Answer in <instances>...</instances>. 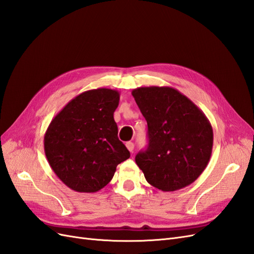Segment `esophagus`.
I'll return each mask as SVG.
<instances>
[{"instance_id": "esophagus-1", "label": "esophagus", "mask_w": 254, "mask_h": 254, "mask_svg": "<svg viewBox=\"0 0 254 254\" xmlns=\"http://www.w3.org/2000/svg\"><path fill=\"white\" fill-rule=\"evenodd\" d=\"M126 147H127V149H128L130 152H132V151H133V148H134V144H133L132 142H127V143H126Z\"/></svg>"}]
</instances>
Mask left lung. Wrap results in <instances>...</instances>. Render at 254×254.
<instances>
[{
    "mask_svg": "<svg viewBox=\"0 0 254 254\" xmlns=\"http://www.w3.org/2000/svg\"><path fill=\"white\" fill-rule=\"evenodd\" d=\"M132 96L148 126V147L135 156L145 179L163 191L190 186L210 161L211 123L174 88L141 87L132 90Z\"/></svg>",
    "mask_w": 254,
    "mask_h": 254,
    "instance_id": "obj_1",
    "label": "left lung"
}]
</instances>
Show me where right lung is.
<instances>
[{
	"label": "right lung",
	"mask_w": 254,
	"mask_h": 254,
	"mask_svg": "<svg viewBox=\"0 0 254 254\" xmlns=\"http://www.w3.org/2000/svg\"><path fill=\"white\" fill-rule=\"evenodd\" d=\"M117 90L99 88L68 102L44 134V151L52 170L66 187L95 193L113 178L117 166L130 157L118 137L113 113Z\"/></svg>",
	"instance_id": "1"
}]
</instances>
